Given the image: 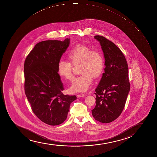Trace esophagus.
I'll return each mask as SVG.
<instances>
[{"label":"esophagus","mask_w":157,"mask_h":157,"mask_svg":"<svg viewBox=\"0 0 157 157\" xmlns=\"http://www.w3.org/2000/svg\"><path fill=\"white\" fill-rule=\"evenodd\" d=\"M76 96H77V98H82V97L85 96V94H78V95H76Z\"/></svg>","instance_id":"esophagus-1"}]
</instances>
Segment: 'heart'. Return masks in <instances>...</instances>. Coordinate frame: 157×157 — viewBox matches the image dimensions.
I'll return each instance as SVG.
<instances>
[{"mask_svg":"<svg viewBox=\"0 0 157 157\" xmlns=\"http://www.w3.org/2000/svg\"><path fill=\"white\" fill-rule=\"evenodd\" d=\"M67 57L70 62L65 60L59 62V74L65 79L72 80L73 78L72 64L81 63L82 74L74 79L70 90L73 93L86 92L92 84V78H98L103 74L105 67L103 54L97 51H93L90 47L78 45L70 50Z\"/></svg>","mask_w":157,"mask_h":157,"instance_id":"obj_1","label":"heart"}]
</instances>
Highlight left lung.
<instances>
[{
    "label": "left lung",
    "instance_id": "1",
    "mask_svg": "<svg viewBox=\"0 0 157 157\" xmlns=\"http://www.w3.org/2000/svg\"><path fill=\"white\" fill-rule=\"evenodd\" d=\"M99 42L105 58V72L96 88V106L92 110L96 121L109 123L123 112L130 90L128 67L126 58L113 42L101 36Z\"/></svg>",
    "mask_w": 157,
    "mask_h": 157
}]
</instances>
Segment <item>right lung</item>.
I'll return each mask as SVG.
<instances>
[{"label": "right lung", "mask_w": 157, "mask_h": 157, "mask_svg": "<svg viewBox=\"0 0 157 157\" xmlns=\"http://www.w3.org/2000/svg\"><path fill=\"white\" fill-rule=\"evenodd\" d=\"M70 43L47 40L35 45L24 64L25 90L32 110L43 123L56 126L67 119L75 95H64L63 83L58 74L59 62Z\"/></svg>", "instance_id": "add662e5"}]
</instances>
